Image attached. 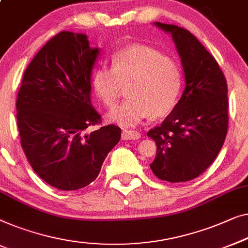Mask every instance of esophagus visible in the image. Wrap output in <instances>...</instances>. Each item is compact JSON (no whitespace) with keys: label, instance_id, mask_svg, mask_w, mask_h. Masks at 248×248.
<instances>
[{"label":"esophagus","instance_id":"34e87169","mask_svg":"<svg viewBox=\"0 0 248 248\" xmlns=\"http://www.w3.org/2000/svg\"><path fill=\"white\" fill-rule=\"evenodd\" d=\"M140 138H141V134L139 132L130 130H124L122 132V139L123 140H139Z\"/></svg>","mask_w":248,"mask_h":248}]
</instances>
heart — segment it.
I'll return each instance as SVG.
<instances>
[{"label": "heart", "mask_w": 248, "mask_h": 248, "mask_svg": "<svg viewBox=\"0 0 248 248\" xmlns=\"http://www.w3.org/2000/svg\"><path fill=\"white\" fill-rule=\"evenodd\" d=\"M122 86H128V99L113 109L107 121L134 127L150 115H167L177 105L182 87L179 64L146 46H132L118 51L112 68L100 66L93 75V87L104 105L113 108Z\"/></svg>", "instance_id": "b5f03b06"}]
</instances>
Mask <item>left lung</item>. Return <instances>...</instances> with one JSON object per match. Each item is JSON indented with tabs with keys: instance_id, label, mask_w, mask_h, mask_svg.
<instances>
[{
	"instance_id": "obj_1",
	"label": "left lung",
	"mask_w": 248,
	"mask_h": 248,
	"mask_svg": "<svg viewBox=\"0 0 248 248\" xmlns=\"http://www.w3.org/2000/svg\"><path fill=\"white\" fill-rule=\"evenodd\" d=\"M172 35L181 58L186 87L160 126L148 132L156 144L151 170L161 180L185 182L214 162L228 128L227 82L216 59L191 32L154 23Z\"/></svg>"
}]
</instances>
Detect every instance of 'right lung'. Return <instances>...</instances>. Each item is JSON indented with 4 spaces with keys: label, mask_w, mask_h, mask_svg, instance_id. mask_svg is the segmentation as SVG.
<instances>
[{
    "label": "right lung",
    "mask_w": 248,
    "mask_h": 248,
    "mask_svg": "<svg viewBox=\"0 0 248 248\" xmlns=\"http://www.w3.org/2000/svg\"><path fill=\"white\" fill-rule=\"evenodd\" d=\"M99 53L87 35L62 31L42 46L24 71L16 99L21 145L35 173L60 190L92 184L121 128L102 123L91 102L92 70Z\"/></svg>",
    "instance_id": "add662e5"
}]
</instances>
